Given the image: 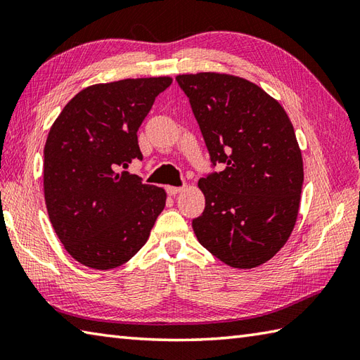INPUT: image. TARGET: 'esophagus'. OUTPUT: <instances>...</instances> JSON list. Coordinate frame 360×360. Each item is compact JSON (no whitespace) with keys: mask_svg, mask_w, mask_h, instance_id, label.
<instances>
[{"mask_svg":"<svg viewBox=\"0 0 360 360\" xmlns=\"http://www.w3.org/2000/svg\"><path fill=\"white\" fill-rule=\"evenodd\" d=\"M184 188H186V187H173V186H168V187H167V193L170 195V196H174V195L181 193Z\"/></svg>","mask_w":360,"mask_h":360,"instance_id":"esophagus-1","label":"esophagus"}]
</instances>
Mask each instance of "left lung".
<instances>
[{
  "label": "left lung",
  "mask_w": 360,
  "mask_h": 360,
  "mask_svg": "<svg viewBox=\"0 0 360 360\" xmlns=\"http://www.w3.org/2000/svg\"><path fill=\"white\" fill-rule=\"evenodd\" d=\"M190 98L213 165L201 178L205 198L193 219L198 241L227 266L254 269L294 231L303 159L285 108L255 83L224 72L176 75Z\"/></svg>",
  "instance_id": "obj_1"
}]
</instances>
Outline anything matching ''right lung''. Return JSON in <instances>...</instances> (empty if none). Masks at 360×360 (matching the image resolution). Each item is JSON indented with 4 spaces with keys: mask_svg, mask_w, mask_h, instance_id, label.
<instances>
[{
    "mask_svg": "<svg viewBox=\"0 0 360 360\" xmlns=\"http://www.w3.org/2000/svg\"><path fill=\"white\" fill-rule=\"evenodd\" d=\"M173 79L96 83L66 103L44 145L43 190L51 224L83 266L108 271L147 243L167 193L128 172L142 159L137 129Z\"/></svg>",
    "mask_w": 360,
    "mask_h": 360,
    "instance_id": "right-lung-1",
    "label": "right lung"
}]
</instances>
